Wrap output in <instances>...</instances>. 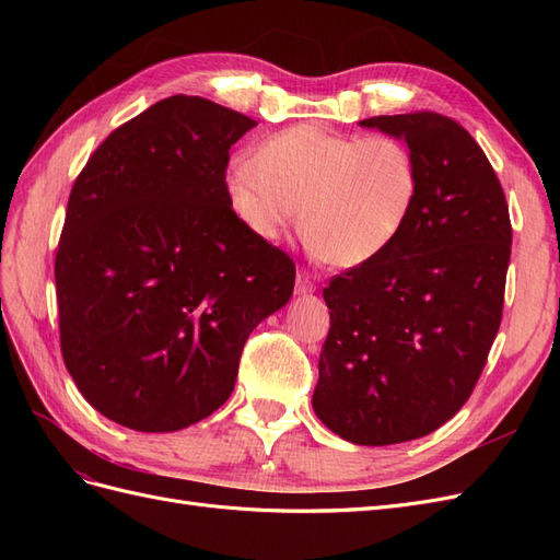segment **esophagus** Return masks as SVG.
<instances>
[{
  "label": "esophagus",
  "instance_id": "esophagus-1",
  "mask_svg": "<svg viewBox=\"0 0 560 560\" xmlns=\"http://www.w3.org/2000/svg\"><path fill=\"white\" fill-rule=\"evenodd\" d=\"M315 292V282L311 280V276L299 273L296 276V294H311Z\"/></svg>",
  "mask_w": 560,
  "mask_h": 560
}]
</instances>
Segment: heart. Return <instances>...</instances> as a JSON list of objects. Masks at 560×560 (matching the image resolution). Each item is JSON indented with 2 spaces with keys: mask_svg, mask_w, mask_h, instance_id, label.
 <instances>
[{
  "mask_svg": "<svg viewBox=\"0 0 560 560\" xmlns=\"http://www.w3.org/2000/svg\"><path fill=\"white\" fill-rule=\"evenodd\" d=\"M418 194L409 144L315 124L270 135L257 156H235L224 175L229 210L249 235L273 243L303 217L313 257L341 268L383 257L411 222Z\"/></svg>",
  "mask_w": 560,
  "mask_h": 560,
  "instance_id": "b5f03b06",
  "label": "heart"
}]
</instances>
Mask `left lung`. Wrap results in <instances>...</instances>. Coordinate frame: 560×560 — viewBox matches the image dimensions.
<instances>
[{"label": "left lung", "instance_id": "obj_1", "mask_svg": "<svg viewBox=\"0 0 560 560\" xmlns=\"http://www.w3.org/2000/svg\"><path fill=\"white\" fill-rule=\"evenodd\" d=\"M411 147L420 194L383 257L336 276L313 409L350 444L389 446L442 428L477 385L504 303L512 224L481 147L434 112L360 121Z\"/></svg>", "mask_w": 560, "mask_h": 560}]
</instances>
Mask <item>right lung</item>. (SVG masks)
<instances>
[{"label": "right lung", "instance_id": "obj_1", "mask_svg": "<svg viewBox=\"0 0 560 560\" xmlns=\"http://www.w3.org/2000/svg\"><path fill=\"white\" fill-rule=\"evenodd\" d=\"M254 118L173 95L77 177L56 252L62 360L95 411L177 432L222 406L252 329L294 292L287 254L229 210V149Z\"/></svg>", "mask_w": 560, "mask_h": 560}]
</instances>
